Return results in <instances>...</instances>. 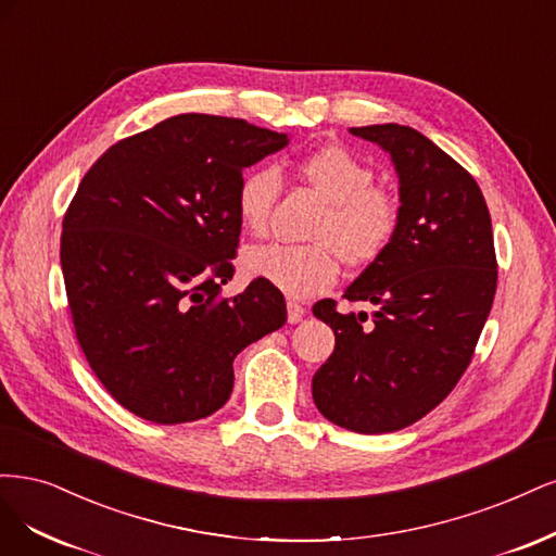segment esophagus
<instances>
[{"label": "esophagus", "mask_w": 556, "mask_h": 556, "mask_svg": "<svg viewBox=\"0 0 556 556\" xmlns=\"http://www.w3.org/2000/svg\"><path fill=\"white\" fill-rule=\"evenodd\" d=\"M286 307H289V324H300L302 316H304L302 304L295 302V300H289V304H286Z\"/></svg>", "instance_id": "1"}]
</instances>
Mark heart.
I'll return each instance as SVG.
<instances>
[{
  "label": "heart",
  "instance_id": "obj_1",
  "mask_svg": "<svg viewBox=\"0 0 556 556\" xmlns=\"http://www.w3.org/2000/svg\"><path fill=\"white\" fill-rule=\"evenodd\" d=\"M295 173L328 201L309 244H261L244 256L247 270L275 283L286 295L309 298L330 289L339 258L349 265L379 261L395 242L402 205L386 187L371 185L374 170L342 146H326L295 159ZM281 191L275 166L249 168L238 182L236 210L240 224L263 232Z\"/></svg>",
  "mask_w": 556,
  "mask_h": 556
}]
</instances>
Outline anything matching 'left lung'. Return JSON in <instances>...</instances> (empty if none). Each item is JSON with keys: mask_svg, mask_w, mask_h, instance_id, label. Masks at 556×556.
I'll list each match as a JSON object with an SVG mask.
<instances>
[{"mask_svg": "<svg viewBox=\"0 0 556 556\" xmlns=\"http://www.w3.org/2000/svg\"><path fill=\"white\" fill-rule=\"evenodd\" d=\"M400 177L402 226L344 293L376 312L314 304L334 351L314 374L316 408L357 434L397 432L437 408L467 371L496 293L492 219L473 177L420 131L371 124Z\"/></svg>", "mask_w": 556, "mask_h": 556, "instance_id": "1", "label": "left lung"}]
</instances>
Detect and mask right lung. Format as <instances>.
<instances>
[{
	"label": "right lung",
	"mask_w": 556,
	"mask_h": 556,
	"mask_svg": "<svg viewBox=\"0 0 556 556\" xmlns=\"http://www.w3.org/2000/svg\"><path fill=\"white\" fill-rule=\"evenodd\" d=\"M289 146L244 119L187 113L115 142L89 168L62 222L60 261L89 367L156 425L222 408L232 361L286 324L279 289L232 279L242 170Z\"/></svg>",
	"instance_id": "1"
}]
</instances>
